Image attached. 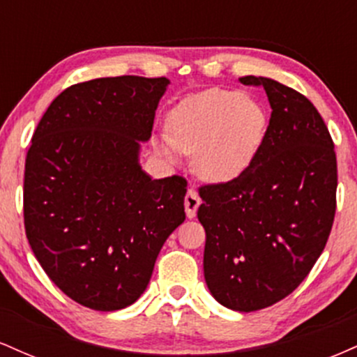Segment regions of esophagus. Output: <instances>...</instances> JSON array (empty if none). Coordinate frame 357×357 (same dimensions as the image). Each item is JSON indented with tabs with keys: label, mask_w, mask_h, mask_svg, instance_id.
Returning a JSON list of instances; mask_svg holds the SVG:
<instances>
[{
	"label": "esophagus",
	"mask_w": 357,
	"mask_h": 357,
	"mask_svg": "<svg viewBox=\"0 0 357 357\" xmlns=\"http://www.w3.org/2000/svg\"><path fill=\"white\" fill-rule=\"evenodd\" d=\"M199 204H202V199H199L198 191L190 188V190H188V192H186V196H184V208H186L188 218H195L196 210H198Z\"/></svg>",
	"instance_id": "obj_1"
}]
</instances>
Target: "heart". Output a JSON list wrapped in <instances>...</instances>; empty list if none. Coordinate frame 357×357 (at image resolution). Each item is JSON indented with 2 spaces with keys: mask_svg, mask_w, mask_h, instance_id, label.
Segmentation results:
<instances>
[{
  "mask_svg": "<svg viewBox=\"0 0 357 357\" xmlns=\"http://www.w3.org/2000/svg\"><path fill=\"white\" fill-rule=\"evenodd\" d=\"M267 132V114L240 90L208 89L179 102L167 116V137L155 136L159 154L174 161L178 151L195 154L202 178L225 183L253 161Z\"/></svg>",
  "mask_w": 357,
  "mask_h": 357,
  "instance_id": "b5f03b06",
  "label": "heart"
}]
</instances>
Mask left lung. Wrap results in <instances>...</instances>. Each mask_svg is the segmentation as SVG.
Instances as JSON below:
<instances>
[{
    "instance_id": "obj_1",
    "label": "left lung",
    "mask_w": 357,
    "mask_h": 357,
    "mask_svg": "<svg viewBox=\"0 0 357 357\" xmlns=\"http://www.w3.org/2000/svg\"><path fill=\"white\" fill-rule=\"evenodd\" d=\"M272 116L264 142L238 178L199 188L206 231L203 268L211 296L238 312L285 298L321 257L335 215L337 162L321 114L297 90L267 77Z\"/></svg>"
}]
</instances>
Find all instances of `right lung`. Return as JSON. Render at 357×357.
<instances>
[{
	"label": "right lung",
	"mask_w": 357,
	"mask_h": 357,
	"mask_svg": "<svg viewBox=\"0 0 357 357\" xmlns=\"http://www.w3.org/2000/svg\"><path fill=\"white\" fill-rule=\"evenodd\" d=\"M166 77L122 75L65 89L38 122L24 162V230L65 296L93 310L134 304L183 223L186 179L139 165Z\"/></svg>",
	"instance_id": "right-lung-1"
}]
</instances>
